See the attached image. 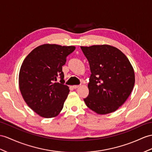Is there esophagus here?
I'll return each mask as SVG.
<instances>
[{
  "instance_id": "obj_1",
  "label": "esophagus",
  "mask_w": 152,
  "mask_h": 152,
  "mask_svg": "<svg viewBox=\"0 0 152 152\" xmlns=\"http://www.w3.org/2000/svg\"><path fill=\"white\" fill-rule=\"evenodd\" d=\"M80 86L79 85H74V86H73V88H74V89H76V88H79Z\"/></svg>"
}]
</instances>
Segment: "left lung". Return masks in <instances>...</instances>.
<instances>
[{
    "instance_id": "1",
    "label": "left lung",
    "mask_w": 152,
    "mask_h": 152,
    "mask_svg": "<svg viewBox=\"0 0 152 152\" xmlns=\"http://www.w3.org/2000/svg\"><path fill=\"white\" fill-rule=\"evenodd\" d=\"M90 64L89 95L84 101L98 114L115 112L130 95L135 73L126 56L110 45L80 47Z\"/></svg>"
}]
</instances>
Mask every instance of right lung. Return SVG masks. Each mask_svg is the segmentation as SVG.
<instances>
[{
    "instance_id": "1",
    "label": "right lung",
    "mask_w": 152,
    "mask_h": 152,
    "mask_svg": "<svg viewBox=\"0 0 152 152\" xmlns=\"http://www.w3.org/2000/svg\"><path fill=\"white\" fill-rule=\"evenodd\" d=\"M75 46L46 44L32 50L19 72V88L28 106L45 118L57 116L69 92L64 84L62 66ZM58 78L60 82L56 83Z\"/></svg>"
}]
</instances>
